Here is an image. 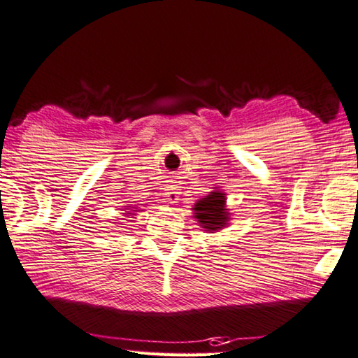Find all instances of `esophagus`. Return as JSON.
I'll list each match as a JSON object with an SVG mask.
<instances>
[{"instance_id":"1","label":"esophagus","mask_w":358,"mask_h":358,"mask_svg":"<svg viewBox=\"0 0 358 358\" xmlns=\"http://www.w3.org/2000/svg\"><path fill=\"white\" fill-rule=\"evenodd\" d=\"M179 195H180V192L178 187H174V185H171V187H168L166 192H164V196H166V200L169 201V203H176V201L179 200Z\"/></svg>"}]
</instances>
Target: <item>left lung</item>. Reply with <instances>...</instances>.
<instances>
[{"instance_id": "left-lung-1", "label": "left lung", "mask_w": 358, "mask_h": 358, "mask_svg": "<svg viewBox=\"0 0 358 358\" xmlns=\"http://www.w3.org/2000/svg\"><path fill=\"white\" fill-rule=\"evenodd\" d=\"M224 194L221 192H211L203 200L196 201L195 216L200 221L201 227L208 231H217L226 224L227 213L224 208Z\"/></svg>"}]
</instances>
